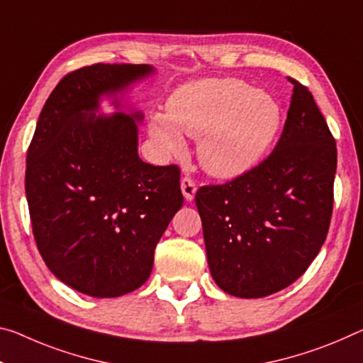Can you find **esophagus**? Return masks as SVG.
Returning <instances> with one entry per match:
<instances>
[{
  "label": "esophagus",
  "instance_id": "esophagus-1",
  "mask_svg": "<svg viewBox=\"0 0 363 363\" xmlns=\"http://www.w3.org/2000/svg\"><path fill=\"white\" fill-rule=\"evenodd\" d=\"M181 191H182L184 199H186L187 202H192L195 197V192H197V187H195V182L192 179H189V177H182Z\"/></svg>",
  "mask_w": 363,
  "mask_h": 363
}]
</instances>
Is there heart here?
Instances as JSON below:
<instances>
[{"mask_svg": "<svg viewBox=\"0 0 363 363\" xmlns=\"http://www.w3.org/2000/svg\"><path fill=\"white\" fill-rule=\"evenodd\" d=\"M279 101L239 79H205L184 85L168 100V114L148 119L158 155L186 150L184 134L199 139L197 157L206 174L235 179L260 163L278 135Z\"/></svg>", "mask_w": 363, "mask_h": 363, "instance_id": "1", "label": "heart"}]
</instances>
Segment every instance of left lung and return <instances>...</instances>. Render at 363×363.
Returning a JSON list of instances; mask_svg holds the SVG:
<instances>
[{
	"label": "left lung",
	"instance_id": "8db88e82",
	"mask_svg": "<svg viewBox=\"0 0 363 363\" xmlns=\"http://www.w3.org/2000/svg\"><path fill=\"white\" fill-rule=\"evenodd\" d=\"M291 82L289 111L273 153L234 181L195 195L211 278L234 297H267L294 283L330 228L336 142L312 94Z\"/></svg>",
	"mask_w": 363,
	"mask_h": 363
}]
</instances>
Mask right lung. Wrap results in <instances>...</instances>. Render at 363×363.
Segmentation results:
<instances>
[{"label":"right lung","mask_w":363,"mask_h":363,"mask_svg":"<svg viewBox=\"0 0 363 363\" xmlns=\"http://www.w3.org/2000/svg\"><path fill=\"white\" fill-rule=\"evenodd\" d=\"M148 65L77 69L51 91L27 152L26 195L40 255L66 286L119 297L145 283L184 203L177 166L139 157L143 113L128 100ZM108 99L113 115L101 111Z\"/></svg>","instance_id":"obj_1"}]
</instances>
